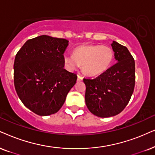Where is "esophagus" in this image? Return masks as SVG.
<instances>
[{
    "label": "esophagus",
    "instance_id": "obj_1",
    "mask_svg": "<svg viewBox=\"0 0 155 155\" xmlns=\"http://www.w3.org/2000/svg\"><path fill=\"white\" fill-rule=\"evenodd\" d=\"M81 80H83V76H82L81 74H78L77 81H81Z\"/></svg>",
    "mask_w": 155,
    "mask_h": 155
}]
</instances>
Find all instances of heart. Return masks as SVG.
<instances>
[{
  "label": "heart",
  "instance_id": "1",
  "mask_svg": "<svg viewBox=\"0 0 155 155\" xmlns=\"http://www.w3.org/2000/svg\"><path fill=\"white\" fill-rule=\"evenodd\" d=\"M114 57L113 51L101 45H84L76 48L73 56L65 55L64 61L70 70L82 66L84 73L89 76H98L110 67Z\"/></svg>",
  "mask_w": 155,
  "mask_h": 155
}]
</instances>
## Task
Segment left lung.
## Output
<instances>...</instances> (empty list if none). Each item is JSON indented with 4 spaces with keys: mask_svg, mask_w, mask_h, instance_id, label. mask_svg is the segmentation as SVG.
Instances as JSON below:
<instances>
[{
    "mask_svg": "<svg viewBox=\"0 0 155 155\" xmlns=\"http://www.w3.org/2000/svg\"><path fill=\"white\" fill-rule=\"evenodd\" d=\"M117 63L94 79H84L87 108L99 117H113L128 104L134 89L135 63L126 46L111 44Z\"/></svg>",
    "mask_w": 155,
    "mask_h": 155,
    "instance_id": "8db88e82",
    "label": "left lung"
}]
</instances>
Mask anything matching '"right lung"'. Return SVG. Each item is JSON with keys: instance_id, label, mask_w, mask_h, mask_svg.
Wrapping results in <instances>:
<instances>
[{"instance_id": "right-lung-1", "label": "right lung", "mask_w": 155, "mask_h": 155, "mask_svg": "<svg viewBox=\"0 0 155 155\" xmlns=\"http://www.w3.org/2000/svg\"><path fill=\"white\" fill-rule=\"evenodd\" d=\"M68 41L46 35L29 39L15 55L13 79L19 99L40 116L56 113L77 75L64 68Z\"/></svg>"}]
</instances>
